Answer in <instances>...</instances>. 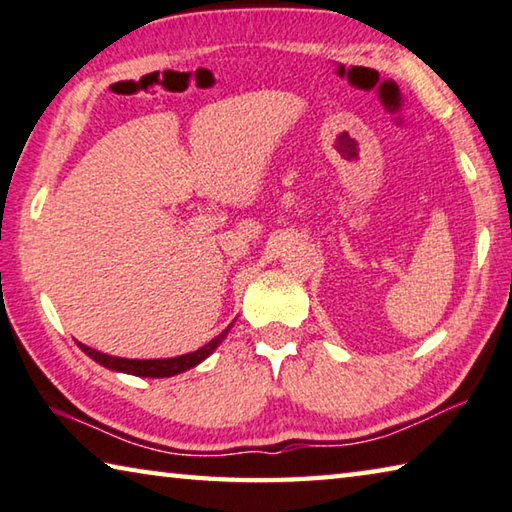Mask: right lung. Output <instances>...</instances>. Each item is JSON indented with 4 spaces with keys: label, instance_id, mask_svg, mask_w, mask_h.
Instances as JSON below:
<instances>
[{
    "label": "right lung",
    "instance_id": "1",
    "mask_svg": "<svg viewBox=\"0 0 512 512\" xmlns=\"http://www.w3.org/2000/svg\"><path fill=\"white\" fill-rule=\"evenodd\" d=\"M231 326H226V329L215 335V338L208 342L197 351H192V354H183V356H174V358H154V360H131V358H117V356H108L102 354V351L97 349H90L86 345H81L77 342L79 349L83 354H88L95 363L108 367V370L113 372H124V374H133V376H152V379H163V376H174V374H181L190 370V367L199 365L201 360L208 358L217 349V345L226 338V333H229Z\"/></svg>",
    "mask_w": 512,
    "mask_h": 512
}]
</instances>
